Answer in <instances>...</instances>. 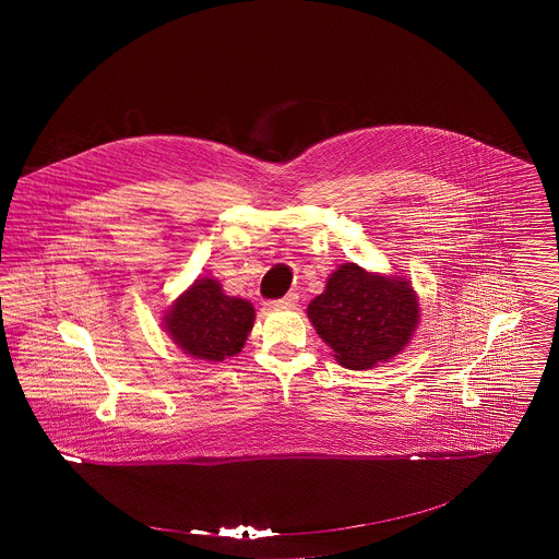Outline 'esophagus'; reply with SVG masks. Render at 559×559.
Instances as JSON below:
<instances>
[{
  "instance_id": "obj_1",
  "label": "esophagus",
  "mask_w": 559,
  "mask_h": 559,
  "mask_svg": "<svg viewBox=\"0 0 559 559\" xmlns=\"http://www.w3.org/2000/svg\"><path fill=\"white\" fill-rule=\"evenodd\" d=\"M297 299H299V295H297V293H287V295H285V297H281V299L267 301V306H270V308H274V310H283V308H295Z\"/></svg>"
}]
</instances>
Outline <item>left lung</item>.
I'll return each mask as SVG.
<instances>
[{
    "label": "left lung",
    "mask_w": 559,
    "mask_h": 559,
    "mask_svg": "<svg viewBox=\"0 0 559 559\" xmlns=\"http://www.w3.org/2000/svg\"><path fill=\"white\" fill-rule=\"evenodd\" d=\"M308 319L337 362L360 371L388 362L408 344L419 324V299L406 278L344 264L310 301Z\"/></svg>",
    "instance_id": "1"
}]
</instances>
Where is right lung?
<instances>
[{"label":"right lung","mask_w":559,"mask_h":559,"mask_svg":"<svg viewBox=\"0 0 559 559\" xmlns=\"http://www.w3.org/2000/svg\"><path fill=\"white\" fill-rule=\"evenodd\" d=\"M255 310L247 299L230 297L213 278H199L163 317L174 344L197 360L222 362L237 356L253 329Z\"/></svg>","instance_id":"1"}]
</instances>
